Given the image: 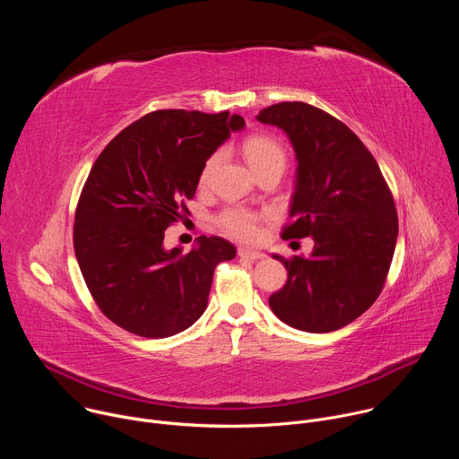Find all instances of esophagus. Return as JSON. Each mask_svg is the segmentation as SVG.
<instances>
[{
  "instance_id": "esophagus-1",
  "label": "esophagus",
  "mask_w": 459,
  "mask_h": 459,
  "mask_svg": "<svg viewBox=\"0 0 459 459\" xmlns=\"http://www.w3.org/2000/svg\"><path fill=\"white\" fill-rule=\"evenodd\" d=\"M238 255L243 257V259H250V261L265 257L264 252H259V250H248V248H239V250H238Z\"/></svg>"
}]
</instances>
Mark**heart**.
Instances as JSON below:
<instances>
[{
    "mask_svg": "<svg viewBox=\"0 0 459 459\" xmlns=\"http://www.w3.org/2000/svg\"><path fill=\"white\" fill-rule=\"evenodd\" d=\"M241 151H243L248 165L252 167L254 174L259 172V170L273 169V167H278V169L283 170L285 161H287L283 147L269 136H250V138H247L241 145ZM221 158H223L221 152H214L205 161V165L202 169V174H200V183L202 185L209 183L212 172L221 163ZM218 225L225 234H229L232 238H238V239H243V241H252L259 234L257 216L254 212L247 211V209H241V207H232V209L223 211L218 216Z\"/></svg>",
    "mask_w": 459,
    "mask_h": 459,
    "instance_id": "heart-1",
    "label": "heart"
}]
</instances>
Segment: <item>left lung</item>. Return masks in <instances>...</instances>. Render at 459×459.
Here are the masks:
<instances>
[{
	"label": "left lung",
	"mask_w": 459,
	"mask_h": 459,
	"mask_svg": "<svg viewBox=\"0 0 459 459\" xmlns=\"http://www.w3.org/2000/svg\"><path fill=\"white\" fill-rule=\"evenodd\" d=\"M255 117L281 128L298 160L290 223L281 236L314 239L308 257L274 254L289 278L269 305L298 331H338L383 289L398 239L394 198L374 156L334 116L283 101Z\"/></svg>",
	"instance_id": "1"
}]
</instances>
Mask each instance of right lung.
<instances>
[{
	"instance_id": "add662e5",
	"label": "right lung",
	"mask_w": 459,
	"mask_h": 459,
	"mask_svg": "<svg viewBox=\"0 0 459 459\" xmlns=\"http://www.w3.org/2000/svg\"><path fill=\"white\" fill-rule=\"evenodd\" d=\"M243 126L227 110H156L98 156L76 209L74 252L100 310L121 329L169 338L205 312L214 269L236 255L234 245L200 236L181 254L163 238L188 212L205 161Z\"/></svg>"
}]
</instances>
